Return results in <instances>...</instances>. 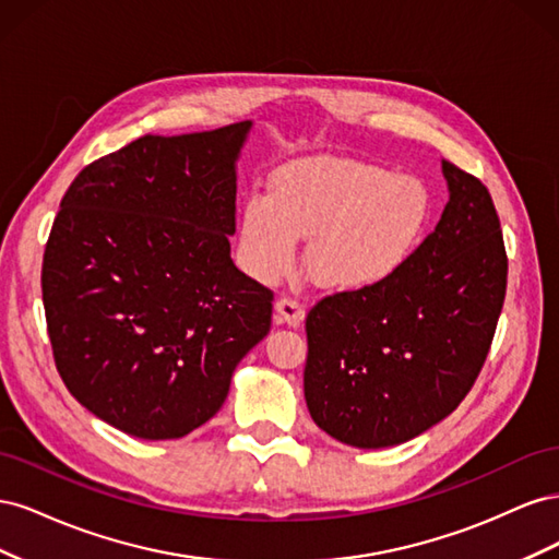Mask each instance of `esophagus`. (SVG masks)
<instances>
[{"mask_svg":"<svg viewBox=\"0 0 559 559\" xmlns=\"http://www.w3.org/2000/svg\"><path fill=\"white\" fill-rule=\"evenodd\" d=\"M275 312H277L280 324H289L294 329L300 326L302 319H306V308H302L294 298H280L275 302Z\"/></svg>","mask_w":559,"mask_h":559,"instance_id":"1","label":"esophagus"}]
</instances>
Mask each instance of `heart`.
<instances>
[{"mask_svg": "<svg viewBox=\"0 0 559 559\" xmlns=\"http://www.w3.org/2000/svg\"><path fill=\"white\" fill-rule=\"evenodd\" d=\"M433 202L413 175L347 158H306L280 167L270 193H253L240 214L249 273L273 282L308 238V275L326 289L364 292L396 277L431 224Z\"/></svg>", "mask_w": 559, "mask_h": 559, "instance_id": "heart-1", "label": "heart"}]
</instances>
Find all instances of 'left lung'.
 Wrapping results in <instances>:
<instances>
[{
	"mask_svg": "<svg viewBox=\"0 0 559 559\" xmlns=\"http://www.w3.org/2000/svg\"><path fill=\"white\" fill-rule=\"evenodd\" d=\"M443 175L441 222L401 273L308 312V411L341 443L425 433L464 401L492 345L509 275L499 216L478 177L450 160Z\"/></svg>",
	"mask_w": 559,
	"mask_h": 559,
	"instance_id": "8db88e82",
	"label": "left lung"
}]
</instances>
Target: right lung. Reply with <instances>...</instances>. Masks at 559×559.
<instances>
[{
  "instance_id": "obj_1",
  "label": "right lung",
  "mask_w": 559,
  "mask_h": 559,
  "mask_svg": "<svg viewBox=\"0 0 559 559\" xmlns=\"http://www.w3.org/2000/svg\"><path fill=\"white\" fill-rule=\"evenodd\" d=\"M249 128L144 134L83 167L60 202L41 265L56 368L123 433L167 441L205 425L270 331L273 292L228 242Z\"/></svg>"
}]
</instances>
